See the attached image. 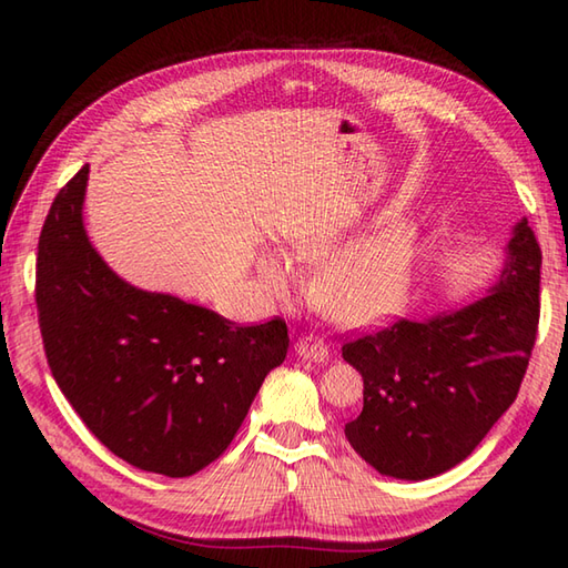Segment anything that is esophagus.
Returning <instances> with one entry per match:
<instances>
[{"label": "esophagus", "mask_w": 568, "mask_h": 568, "mask_svg": "<svg viewBox=\"0 0 568 568\" xmlns=\"http://www.w3.org/2000/svg\"><path fill=\"white\" fill-rule=\"evenodd\" d=\"M297 356L303 358H312V361H324L327 358V342L320 339L315 334H303L295 344Z\"/></svg>", "instance_id": "obj_1"}]
</instances>
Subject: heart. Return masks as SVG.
Returning a JSON list of instances; mask_svg holds the SVG:
<instances>
[{
	"label": "heart",
	"mask_w": 568,
	"mask_h": 568,
	"mask_svg": "<svg viewBox=\"0 0 568 568\" xmlns=\"http://www.w3.org/2000/svg\"><path fill=\"white\" fill-rule=\"evenodd\" d=\"M332 248L320 241L297 246V261L320 265ZM415 234L405 226H390L381 236L358 244L334 258L320 277V303L334 320L346 324L378 322L403 310L413 277ZM265 287L275 295H291L303 285L297 265L277 253L258 263Z\"/></svg>",
	"instance_id": "1"
}]
</instances>
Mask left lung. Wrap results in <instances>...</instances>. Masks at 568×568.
<instances>
[{"instance_id":"obj_1","label":"left lung","mask_w":568,"mask_h":568,"mask_svg":"<svg viewBox=\"0 0 568 568\" xmlns=\"http://www.w3.org/2000/svg\"><path fill=\"white\" fill-rule=\"evenodd\" d=\"M508 251L500 283L478 303L346 336L342 356L364 378V407L344 434L378 474H444L515 403L539 329L541 248L527 220Z\"/></svg>"}]
</instances>
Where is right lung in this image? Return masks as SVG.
<instances>
[{
    "label": "right lung",
    "instance_id": "add662e5",
    "mask_svg": "<svg viewBox=\"0 0 568 568\" xmlns=\"http://www.w3.org/2000/svg\"><path fill=\"white\" fill-rule=\"evenodd\" d=\"M90 168L60 187L39 236L36 310L48 366L72 409L126 464L185 478L232 444L287 324L229 322L116 277L82 226Z\"/></svg>",
    "mask_w": 568,
    "mask_h": 568
}]
</instances>
